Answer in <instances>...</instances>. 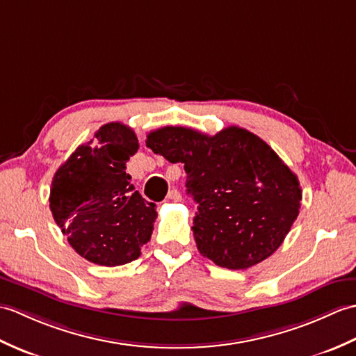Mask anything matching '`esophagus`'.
<instances>
[{
	"mask_svg": "<svg viewBox=\"0 0 356 356\" xmlns=\"http://www.w3.org/2000/svg\"><path fill=\"white\" fill-rule=\"evenodd\" d=\"M168 200L178 202V201H181V193L177 191V188H172V191L168 193Z\"/></svg>",
	"mask_w": 356,
	"mask_h": 356,
	"instance_id": "34e87169",
	"label": "esophagus"
}]
</instances>
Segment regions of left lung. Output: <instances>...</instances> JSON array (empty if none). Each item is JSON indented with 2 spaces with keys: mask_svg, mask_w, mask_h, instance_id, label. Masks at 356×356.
Returning <instances> with one entry per match:
<instances>
[{
  "mask_svg": "<svg viewBox=\"0 0 356 356\" xmlns=\"http://www.w3.org/2000/svg\"><path fill=\"white\" fill-rule=\"evenodd\" d=\"M146 146L184 163L187 193L198 204L196 247L228 270H247L270 257L298 216L296 173L254 134L230 126L207 136L183 126L147 134Z\"/></svg>",
  "mask_w": 356,
  "mask_h": 356,
  "instance_id": "obj_1",
  "label": "left lung"
}]
</instances>
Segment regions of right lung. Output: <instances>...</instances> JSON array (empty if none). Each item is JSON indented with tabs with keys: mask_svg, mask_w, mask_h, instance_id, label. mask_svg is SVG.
Returning a JSON list of instances; mask_svg holds the SVG:
<instances>
[{
	"mask_svg": "<svg viewBox=\"0 0 356 356\" xmlns=\"http://www.w3.org/2000/svg\"><path fill=\"white\" fill-rule=\"evenodd\" d=\"M97 146L85 143L70 155L51 181L50 210L71 247L102 266L129 264L151 239L155 204L146 201L126 173L138 151L129 126L106 123L96 132Z\"/></svg>",
	"mask_w": 356,
	"mask_h": 356,
	"instance_id": "add662e5",
	"label": "right lung"
}]
</instances>
